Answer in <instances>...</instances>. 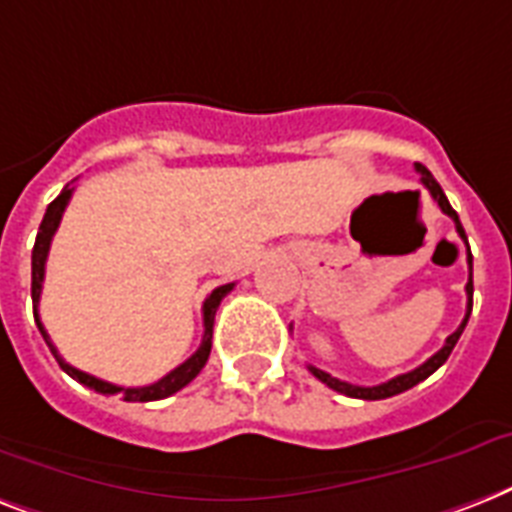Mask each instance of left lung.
<instances>
[{
	"label": "left lung",
	"instance_id": "left-lung-1",
	"mask_svg": "<svg viewBox=\"0 0 512 512\" xmlns=\"http://www.w3.org/2000/svg\"><path fill=\"white\" fill-rule=\"evenodd\" d=\"M415 170L421 173V184L429 189V194L434 197V202L439 205V210H442L444 215H450L452 220H455V228H458L460 239H463L465 244H468V236H465L463 226H460V218L458 213L452 210V205L447 202V197H444L442 186L436 184V178L431 176L429 168H423L421 162H415ZM468 270H471V276H468V284H465V294H468V310H465V318L463 323L458 326V331H452L450 336H447V342H444V347L436 355H431L429 360L423 365H418L415 371L410 373H402V376H394L389 378V381H384V384L378 386H355V384H347V381H339V378L328 376L326 371H318V368H313L310 365V373H313L318 381H323L326 386H331L334 392L339 394H347V397H355V400H386V397H394V394L400 392H407V389H413L415 384H421V381H426V378L431 376V373L436 371V368H442L444 363H447V357H450V352L455 350V344H458L460 334H463L465 323H468V318H471V310H473V257H471V249H468Z\"/></svg>",
	"mask_w": 512,
	"mask_h": 512
}]
</instances>
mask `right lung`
<instances>
[{
    "label": "right lung",
    "mask_w": 512,
    "mask_h": 512,
    "mask_svg": "<svg viewBox=\"0 0 512 512\" xmlns=\"http://www.w3.org/2000/svg\"><path fill=\"white\" fill-rule=\"evenodd\" d=\"M70 197H73V186H65V189L60 191V197L54 199L52 205L47 207V213H44V220H41V226H39V234H36V244H33V252H31V297H33V318H36V326H39L41 336H44V342H47V347L52 350L54 360L60 363V368L68 373L70 378H76L78 384L89 386V389H94V392H99V394H123V400H126V402L165 400V397H170V394H176L178 389H184V386L189 384V381H194V378H197V373L205 368L207 357H210V347H213L215 310H218L220 299L226 297V294L234 289V284L218 286V289H215V292L205 299V307H202V318H205V334H202V344H199V350L194 352L189 360H184V363L178 365V368H173L168 376H162L160 381H155V384L128 386V389H126V386H115V384H110V381H102V378L89 376V373L78 371V368H73V365L62 360L60 352H57V347H54L52 339H49L47 328H44V323H41V318H39L41 284H44V265H47L49 244H52V236H54V231H57V226H60L62 213H65V207H68Z\"/></svg>",
    "instance_id": "1"
}]
</instances>
